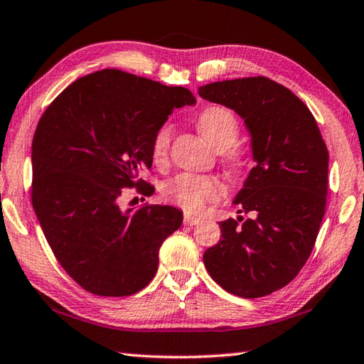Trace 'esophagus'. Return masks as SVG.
Segmentation results:
<instances>
[{
    "instance_id": "esophagus-1",
    "label": "esophagus",
    "mask_w": 364,
    "mask_h": 364,
    "mask_svg": "<svg viewBox=\"0 0 364 364\" xmlns=\"http://www.w3.org/2000/svg\"><path fill=\"white\" fill-rule=\"evenodd\" d=\"M184 225H197L200 224V218H192V216H184L183 219Z\"/></svg>"
}]
</instances>
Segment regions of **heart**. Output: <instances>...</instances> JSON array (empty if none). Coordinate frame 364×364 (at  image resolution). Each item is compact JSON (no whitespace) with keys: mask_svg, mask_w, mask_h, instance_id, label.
<instances>
[{"mask_svg":"<svg viewBox=\"0 0 364 364\" xmlns=\"http://www.w3.org/2000/svg\"><path fill=\"white\" fill-rule=\"evenodd\" d=\"M197 127L203 139L223 151L224 161L230 172L240 173L246 166V156L235 141L238 140L240 124L235 113L224 105H208L197 115ZM173 139V126L161 124L151 139V159L154 166L166 167L168 162L170 145ZM225 194L224 183L216 176H200L181 173L162 186V196L167 202L180 206L186 213H198L210 202H216Z\"/></svg>","mask_w":364,"mask_h":364,"instance_id":"1","label":"heart"}]
</instances>
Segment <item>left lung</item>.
Returning a JSON list of instances; mask_svg holds the SVG:
<instances>
[{
    "mask_svg": "<svg viewBox=\"0 0 364 364\" xmlns=\"http://www.w3.org/2000/svg\"><path fill=\"white\" fill-rule=\"evenodd\" d=\"M206 101L233 109L251 132L255 166L235 198L247 219L219 223V243L203 263L220 287L260 298L286 287L316 245L328 192V149L300 97L268 77L198 88Z\"/></svg>",
    "mask_w": 364,
    "mask_h": 364,
    "instance_id": "left-lung-1",
    "label": "left lung"
}]
</instances>
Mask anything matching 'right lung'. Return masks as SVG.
Masks as SVG:
<instances>
[{"label": "right lung", "mask_w": 364, "mask_h": 364, "mask_svg": "<svg viewBox=\"0 0 364 364\" xmlns=\"http://www.w3.org/2000/svg\"><path fill=\"white\" fill-rule=\"evenodd\" d=\"M196 104L167 87L118 69L78 78L55 97L36 127L31 202L56 260L83 290L127 296L146 287L164 240L181 227L175 206L123 211V188L151 196V139L173 109Z\"/></svg>", "instance_id": "obj_1"}]
</instances>
